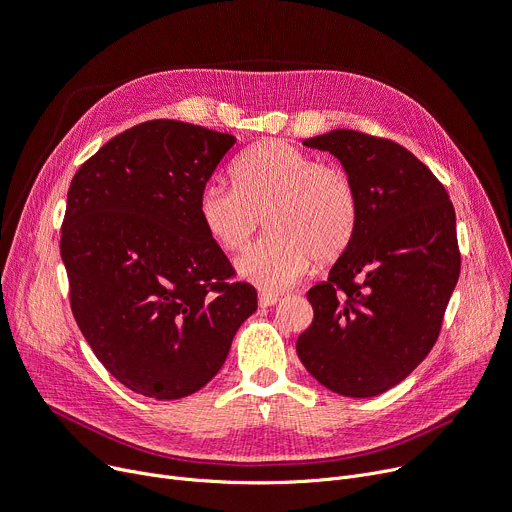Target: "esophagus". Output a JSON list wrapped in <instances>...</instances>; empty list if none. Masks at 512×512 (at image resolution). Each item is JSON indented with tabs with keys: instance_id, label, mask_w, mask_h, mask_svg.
Returning <instances> with one entry per match:
<instances>
[{
	"instance_id": "obj_1",
	"label": "esophagus",
	"mask_w": 512,
	"mask_h": 512,
	"mask_svg": "<svg viewBox=\"0 0 512 512\" xmlns=\"http://www.w3.org/2000/svg\"><path fill=\"white\" fill-rule=\"evenodd\" d=\"M277 300H279V296H277V294H271V291H260V294H258V304H260V308H269V306L277 304Z\"/></svg>"
}]
</instances>
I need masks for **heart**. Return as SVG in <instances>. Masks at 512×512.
I'll use <instances>...</instances> for the list:
<instances>
[{
  "mask_svg": "<svg viewBox=\"0 0 512 512\" xmlns=\"http://www.w3.org/2000/svg\"><path fill=\"white\" fill-rule=\"evenodd\" d=\"M233 185L208 183L198 218L225 252L248 246L264 223L271 235L237 260V273L260 289L294 285L316 264L342 258L358 231L360 200L342 166L323 164L296 145L256 143L233 166Z\"/></svg>",
  "mask_w": 512,
  "mask_h": 512,
  "instance_id": "obj_1",
  "label": "heart"
}]
</instances>
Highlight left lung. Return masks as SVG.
<instances>
[{
  "label": "left lung",
  "instance_id": "8db88e82",
  "mask_svg": "<svg viewBox=\"0 0 512 512\" xmlns=\"http://www.w3.org/2000/svg\"><path fill=\"white\" fill-rule=\"evenodd\" d=\"M304 145L342 162L360 221L327 281L308 289L314 319L296 350L331 392L371 398L406 379L437 342L460 273L454 206L392 139L335 129Z\"/></svg>",
  "mask_w": 512,
  "mask_h": 512
}]
</instances>
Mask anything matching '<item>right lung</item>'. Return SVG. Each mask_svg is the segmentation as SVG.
Wrapping results in <instances>:
<instances>
[{
    "label": "right lung",
    "mask_w": 512,
    "mask_h": 512,
    "mask_svg": "<svg viewBox=\"0 0 512 512\" xmlns=\"http://www.w3.org/2000/svg\"><path fill=\"white\" fill-rule=\"evenodd\" d=\"M235 137L148 120L102 145L68 187L60 254L70 310L106 371L179 400L204 387L258 308L204 231L198 196Z\"/></svg>",
    "instance_id": "1"
}]
</instances>
